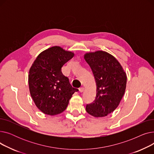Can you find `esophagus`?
<instances>
[{
	"instance_id": "1",
	"label": "esophagus",
	"mask_w": 154,
	"mask_h": 154,
	"mask_svg": "<svg viewBox=\"0 0 154 154\" xmlns=\"http://www.w3.org/2000/svg\"><path fill=\"white\" fill-rule=\"evenodd\" d=\"M84 90H85L84 87H80V88H79V91H80V92H83L84 91Z\"/></svg>"
}]
</instances>
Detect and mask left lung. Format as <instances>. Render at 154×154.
<instances>
[{
    "mask_svg": "<svg viewBox=\"0 0 154 154\" xmlns=\"http://www.w3.org/2000/svg\"><path fill=\"white\" fill-rule=\"evenodd\" d=\"M84 59L92 70L97 85L95 99L87 105L86 111L95 117H106L116 109L123 97L126 73L119 62L107 52H87Z\"/></svg>",
    "mask_w": 154,
    "mask_h": 154,
    "instance_id": "left-lung-1",
    "label": "left lung"
}]
</instances>
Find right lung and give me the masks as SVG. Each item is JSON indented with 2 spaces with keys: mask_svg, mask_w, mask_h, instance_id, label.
Listing matches in <instances>:
<instances>
[{
  "mask_svg": "<svg viewBox=\"0 0 154 154\" xmlns=\"http://www.w3.org/2000/svg\"><path fill=\"white\" fill-rule=\"evenodd\" d=\"M74 53L54 46L40 53L29 72L30 94L37 107L48 116L60 114L66 109L73 94L72 87L61 69Z\"/></svg>",
  "mask_w": 154,
  "mask_h": 154,
  "instance_id": "obj_1",
  "label": "right lung"
}]
</instances>
